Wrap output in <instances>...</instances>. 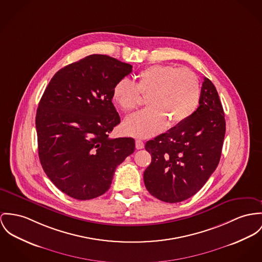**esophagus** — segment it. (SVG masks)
Instances as JSON below:
<instances>
[{"label": "esophagus", "mask_w": 262, "mask_h": 262, "mask_svg": "<svg viewBox=\"0 0 262 262\" xmlns=\"http://www.w3.org/2000/svg\"><path fill=\"white\" fill-rule=\"evenodd\" d=\"M136 147H137L138 149L143 148V147H144V142L141 141V140H137V141H136Z\"/></svg>", "instance_id": "1"}]
</instances>
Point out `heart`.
I'll list each match as a JSON object with an SVG mask.
<instances>
[{"mask_svg": "<svg viewBox=\"0 0 262 262\" xmlns=\"http://www.w3.org/2000/svg\"><path fill=\"white\" fill-rule=\"evenodd\" d=\"M149 96V108L128 117L123 126L139 138L158 135L165 128L187 121L198 110L201 85L198 77L189 70L168 64H154L138 75V82L121 79L113 89V99L124 113L138 108L141 95Z\"/></svg>", "mask_w": 262, "mask_h": 262, "instance_id": "heart-1", "label": "heart"}]
</instances>
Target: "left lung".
I'll return each instance as SVG.
<instances>
[{
	"label": "left lung",
	"mask_w": 262,
	"mask_h": 262,
	"mask_svg": "<svg viewBox=\"0 0 262 262\" xmlns=\"http://www.w3.org/2000/svg\"><path fill=\"white\" fill-rule=\"evenodd\" d=\"M224 135V113L217 91L204 78L195 113L145 143L151 154V162L143 172L148 192L169 203L194 195L217 167Z\"/></svg>",
	"instance_id": "obj_1"
}]
</instances>
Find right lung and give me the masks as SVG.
I'll return each mask as SVG.
<instances>
[{
	"instance_id": "right-lung-1",
	"label": "right lung",
	"mask_w": 262,
	"mask_h": 262,
	"mask_svg": "<svg viewBox=\"0 0 262 262\" xmlns=\"http://www.w3.org/2000/svg\"><path fill=\"white\" fill-rule=\"evenodd\" d=\"M132 71L129 63L91 55L60 69L43 92L36 115L40 164L73 199L103 194L118 165L135 151L133 138H108L121 122L113 89Z\"/></svg>"
}]
</instances>
